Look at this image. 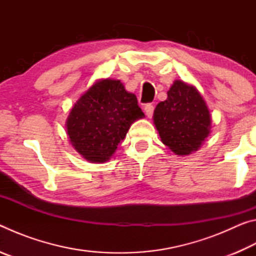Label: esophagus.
I'll return each mask as SVG.
<instances>
[{
  "label": "esophagus",
  "instance_id": "34e87169",
  "mask_svg": "<svg viewBox=\"0 0 256 256\" xmlns=\"http://www.w3.org/2000/svg\"><path fill=\"white\" fill-rule=\"evenodd\" d=\"M154 107L152 104H146V105L144 106V112H146V115L148 116V118H152V114H154Z\"/></svg>",
  "mask_w": 256,
  "mask_h": 256
}]
</instances>
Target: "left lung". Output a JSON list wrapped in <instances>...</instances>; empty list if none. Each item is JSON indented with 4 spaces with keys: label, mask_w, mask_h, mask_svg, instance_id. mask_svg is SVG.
I'll list each match as a JSON object with an SVG mask.
<instances>
[{
    "label": "left lung",
    "mask_w": 256,
    "mask_h": 256,
    "mask_svg": "<svg viewBox=\"0 0 256 256\" xmlns=\"http://www.w3.org/2000/svg\"><path fill=\"white\" fill-rule=\"evenodd\" d=\"M154 123L172 152L190 154L202 146L210 133L211 116L196 86L176 80L154 112Z\"/></svg>",
    "instance_id": "obj_1"
}]
</instances>
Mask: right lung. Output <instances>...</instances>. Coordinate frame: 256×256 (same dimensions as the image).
Returning <instances> with one entry per match:
<instances>
[{"instance_id":"add662e5","label":"right lung","mask_w":256,"mask_h":256,"mask_svg":"<svg viewBox=\"0 0 256 256\" xmlns=\"http://www.w3.org/2000/svg\"><path fill=\"white\" fill-rule=\"evenodd\" d=\"M134 94L120 80L104 79L90 86L72 107L66 132L78 152L90 162H105L131 125L144 118Z\"/></svg>"}]
</instances>
